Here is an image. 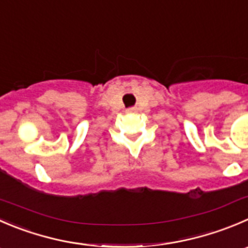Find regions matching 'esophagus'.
I'll list each match as a JSON object with an SVG mask.
<instances>
[{"label":"esophagus","instance_id":"obj_1","mask_svg":"<svg viewBox=\"0 0 248 248\" xmlns=\"http://www.w3.org/2000/svg\"><path fill=\"white\" fill-rule=\"evenodd\" d=\"M136 108H131V109H128V110H127V111H128V112H136Z\"/></svg>","mask_w":248,"mask_h":248}]
</instances>
